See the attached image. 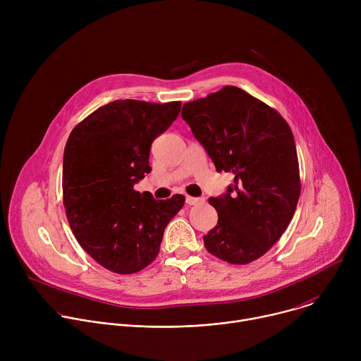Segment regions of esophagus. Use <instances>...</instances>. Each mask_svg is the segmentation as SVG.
<instances>
[{
	"label": "esophagus",
	"instance_id": "1",
	"mask_svg": "<svg viewBox=\"0 0 361 361\" xmlns=\"http://www.w3.org/2000/svg\"><path fill=\"white\" fill-rule=\"evenodd\" d=\"M201 201V198H197V197H191V195H185V202L190 204V205H194V204H198Z\"/></svg>",
	"mask_w": 361,
	"mask_h": 361
}]
</instances>
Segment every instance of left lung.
<instances>
[{
  "instance_id": "8db88e82",
  "label": "left lung",
  "mask_w": 361,
  "mask_h": 361,
  "mask_svg": "<svg viewBox=\"0 0 361 361\" xmlns=\"http://www.w3.org/2000/svg\"><path fill=\"white\" fill-rule=\"evenodd\" d=\"M181 117L217 171L234 174L224 194L209 198L219 221L202 237L205 248L231 264L257 260L283 235L300 197L297 149L288 124L234 85L185 102Z\"/></svg>"
}]
</instances>
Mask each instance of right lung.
Here are the masks:
<instances>
[{
	"instance_id": "1",
	"label": "right lung",
	"mask_w": 361,
	"mask_h": 361,
	"mask_svg": "<svg viewBox=\"0 0 361 361\" xmlns=\"http://www.w3.org/2000/svg\"><path fill=\"white\" fill-rule=\"evenodd\" d=\"M181 102L117 99L84 118L70 134L63 161L64 207L88 255L117 274L154 262L184 195L154 200L134 184L151 171L149 148L176 121Z\"/></svg>"
}]
</instances>
